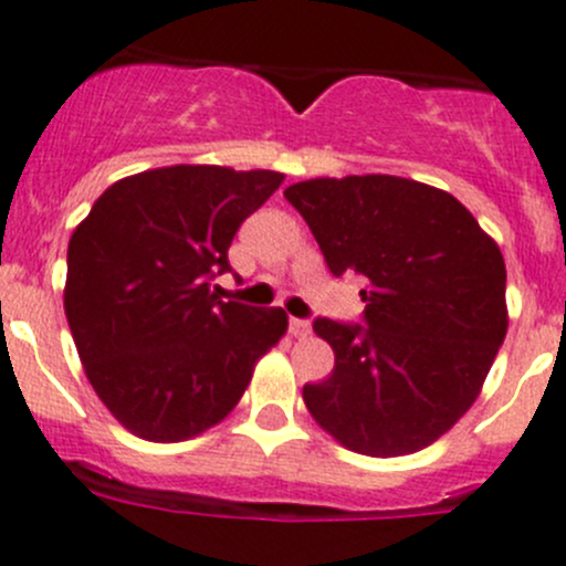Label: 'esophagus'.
<instances>
[{
  "instance_id": "esophagus-1",
  "label": "esophagus",
  "mask_w": 566,
  "mask_h": 566,
  "mask_svg": "<svg viewBox=\"0 0 566 566\" xmlns=\"http://www.w3.org/2000/svg\"><path fill=\"white\" fill-rule=\"evenodd\" d=\"M289 329L294 338H307V335H311V324H307L305 318H291Z\"/></svg>"
}]
</instances>
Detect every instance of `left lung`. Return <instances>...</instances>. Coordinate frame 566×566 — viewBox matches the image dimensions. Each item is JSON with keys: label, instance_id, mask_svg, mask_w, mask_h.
Returning a JSON list of instances; mask_svg holds the SVG:
<instances>
[{"label": "left lung", "instance_id": "8db88e82", "mask_svg": "<svg viewBox=\"0 0 566 566\" xmlns=\"http://www.w3.org/2000/svg\"><path fill=\"white\" fill-rule=\"evenodd\" d=\"M283 195L329 272L366 277V324L313 322L335 368L302 388L307 412L357 454L427 449L471 410L506 338L495 239L454 195L412 178H311Z\"/></svg>", "mask_w": 566, "mask_h": 566}]
</instances>
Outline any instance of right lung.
I'll return each mask as SVG.
<instances>
[{
  "mask_svg": "<svg viewBox=\"0 0 566 566\" xmlns=\"http://www.w3.org/2000/svg\"><path fill=\"white\" fill-rule=\"evenodd\" d=\"M275 170L172 165L112 184L69 242L65 316L87 379L150 443L217 427L283 338V307L222 302L239 226L283 184Z\"/></svg>",
  "mask_w": 566,
  "mask_h": 566,
  "instance_id": "add662e5",
  "label": "right lung"
}]
</instances>
